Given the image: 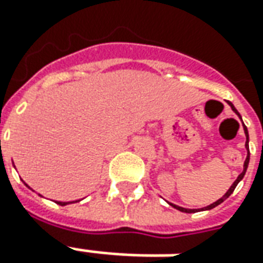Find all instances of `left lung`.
Returning a JSON list of instances; mask_svg holds the SVG:
<instances>
[{"mask_svg":"<svg viewBox=\"0 0 263 263\" xmlns=\"http://www.w3.org/2000/svg\"><path fill=\"white\" fill-rule=\"evenodd\" d=\"M228 103H229V106L232 108V110H233V112L236 114L237 117L240 118V114H239V112H237V109L233 106V103H232V102H229V101H228ZM240 119H242V118H240ZM243 131H245V135H246V144H245V146H246V151H248V155H246V160H245V164H243V171H242V173H240V174L237 176V178L235 180V183L230 185V189L228 190V192L224 193V196H223L221 199L217 200V201L212 203L210 206L203 207V209H184V207H180V206H177V204H173V203H170L171 206L176 207L177 210H180V212H184V213H196V212H203V210H212V209H214L216 206H219L220 203H223L224 200L229 197L232 193L235 192V189H236V185L239 184V181H240V180H242V178L245 177V174H246V170H248V165H249V157H251V154H249V134H248V128L245 126V124H243Z\"/></svg>","mask_w":263,"mask_h":263,"instance_id":"left-lung-1","label":"left lung"}]
</instances>
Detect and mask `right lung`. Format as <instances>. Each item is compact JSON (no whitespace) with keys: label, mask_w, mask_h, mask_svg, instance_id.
I'll return each mask as SVG.
<instances>
[{"label":"right lung","mask_w":263,"mask_h":263,"mask_svg":"<svg viewBox=\"0 0 263 263\" xmlns=\"http://www.w3.org/2000/svg\"><path fill=\"white\" fill-rule=\"evenodd\" d=\"M26 184V183H24ZM27 185V184H26ZM27 187H28V185H27ZM28 189H30V187H28ZM76 201H80V200H76ZM57 204H60V206H66V204H69V203H74V201H56Z\"/></svg>","instance_id":"add662e5"}]
</instances>
